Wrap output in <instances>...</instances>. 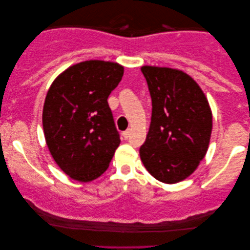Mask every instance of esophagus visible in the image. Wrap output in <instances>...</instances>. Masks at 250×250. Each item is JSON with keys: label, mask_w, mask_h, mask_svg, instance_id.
<instances>
[{"label": "esophagus", "mask_w": 250, "mask_h": 250, "mask_svg": "<svg viewBox=\"0 0 250 250\" xmlns=\"http://www.w3.org/2000/svg\"><path fill=\"white\" fill-rule=\"evenodd\" d=\"M131 132H132L131 128H127V129H126V131L123 132V136H124V139H127L128 136L131 135Z\"/></svg>", "instance_id": "obj_1"}]
</instances>
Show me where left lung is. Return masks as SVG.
<instances>
[{
    "instance_id": "8db88e82",
    "label": "left lung",
    "mask_w": 250,
    "mask_h": 250,
    "mask_svg": "<svg viewBox=\"0 0 250 250\" xmlns=\"http://www.w3.org/2000/svg\"><path fill=\"white\" fill-rule=\"evenodd\" d=\"M152 102L151 123L140 157L163 183L189 177L209 146L213 115L206 95L190 75L168 67L142 66Z\"/></svg>"
}]
</instances>
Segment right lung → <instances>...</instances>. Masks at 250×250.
Segmentation results:
<instances>
[{
  "label": "right lung",
  "instance_id": "right-lung-1",
  "mask_svg": "<svg viewBox=\"0 0 250 250\" xmlns=\"http://www.w3.org/2000/svg\"><path fill=\"white\" fill-rule=\"evenodd\" d=\"M117 62L87 60L63 70L47 91L43 131L49 151L64 174L91 182L109 167L121 139L108 97L122 81Z\"/></svg>",
  "mask_w": 250,
  "mask_h": 250
}]
</instances>
